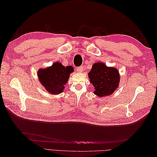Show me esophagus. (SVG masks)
Returning <instances> with one entry per match:
<instances>
[{
	"label": "esophagus",
	"instance_id": "1",
	"mask_svg": "<svg viewBox=\"0 0 157 157\" xmlns=\"http://www.w3.org/2000/svg\"><path fill=\"white\" fill-rule=\"evenodd\" d=\"M83 69H84L83 66H80V67H77V71H78V72H79V73H81L82 71H83Z\"/></svg>",
	"mask_w": 157,
	"mask_h": 157
}]
</instances>
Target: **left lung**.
Wrapping results in <instances>:
<instances>
[{
  "label": "left lung",
  "mask_w": 157,
  "mask_h": 157,
  "mask_svg": "<svg viewBox=\"0 0 157 157\" xmlns=\"http://www.w3.org/2000/svg\"><path fill=\"white\" fill-rule=\"evenodd\" d=\"M88 77L94 87V94L98 96H109L118 88L120 76L115 67H108L103 63H96L92 65Z\"/></svg>",
  "instance_id": "left-lung-1"
}]
</instances>
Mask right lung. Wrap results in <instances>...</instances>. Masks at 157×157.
Returning <instances> with one entry per match:
<instances>
[{"mask_svg":"<svg viewBox=\"0 0 157 157\" xmlns=\"http://www.w3.org/2000/svg\"><path fill=\"white\" fill-rule=\"evenodd\" d=\"M72 66L65 67L59 62H56L51 67L39 69L38 77L45 89L52 94H58L63 91L64 85L67 82L70 73L73 72Z\"/></svg>","mask_w":157,"mask_h":157,"instance_id":"add662e5","label":"right lung"}]
</instances>
